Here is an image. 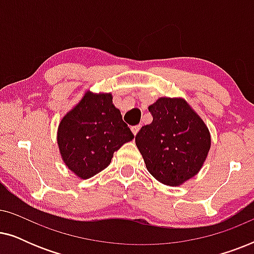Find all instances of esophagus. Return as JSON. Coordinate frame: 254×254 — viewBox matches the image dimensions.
<instances>
[{
    "instance_id": "obj_1",
    "label": "esophagus",
    "mask_w": 254,
    "mask_h": 254,
    "mask_svg": "<svg viewBox=\"0 0 254 254\" xmlns=\"http://www.w3.org/2000/svg\"><path fill=\"white\" fill-rule=\"evenodd\" d=\"M140 128H141L140 125H137V126H133V127H131L130 129H131V131H133L134 135H136V134L138 133V130H140Z\"/></svg>"
}]
</instances>
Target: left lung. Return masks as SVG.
<instances>
[{"label": "left lung", "instance_id": "1", "mask_svg": "<svg viewBox=\"0 0 254 254\" xmlns=\"http://www.w3.org/2000/svg\"><path fill=\"white\" fill-rule=\"evenodd\" d=\"M152 123L135 136L151 176L168 186H179L196 175L210 149L202 119L183 98L162 97L149 106Z\"/></svg>", "mask_w": 254, "mask_h": 254}]
</instances>
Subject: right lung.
Returning a JSON list of instances; mask_svg holds the SVG:
<instances>
[{
  "label": "right lung",
  "instance_id": "obj_1",
  "mask_svg": "<svg viewBox=\"0 0 254 254\" xmlns=\"http://www.w3.org/2000/svg\"><path fill=\"white\" fill-rule=\"evenodd\" d=\"M133 138L111 93L86 92L64 117L58 129L62 159L81 179L106 169L114 151Z\"/></svg>",
  "mask_w": 254,
  "mask_h": 254
}]
</instances>
